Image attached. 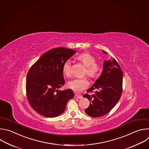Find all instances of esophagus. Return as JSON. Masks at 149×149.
<instances>
[{
	"label": "esophagus",
	"instance_id": "esophagus-1",
	"mask_svg": "<svg viewBox=\"0 0 149 149\" xmlns=\"http://www.w3.org/2000/svg\"><path fill=\"white\" fill-rule=\"evenodd\" d=\"M82 97L81 95H79V94H75L74 95V98L75 99H81Z\"/></svg>",
	"mask_w": 149,
	"mask_h": 149
}]
</instances>
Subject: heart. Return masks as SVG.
I'll use <instances>...</instances> for the list:
<instances>
[{"instance_id":"obj_1","label":"heart","mask_w":149,"mask_h":149,"mask_svg":"<svg viewBox=\"0 0 149 149\" xmlns=\"http://www.w3.org/2000/svg\"><path fill=\"white\" fill-rule=\"evenodd\" d=\"M77 60L80 61L85 66L86 74L91 77H95L99 73L100 68L96 63L95 57L91 53L85 52L79 54L76 57ZM71 62L70 61H66L64 62L62 66L63 74L69 77L71 74L70 72ZM89 83L86 77L74 79L68 83V86L76 92H80L88 86Z\"/></svg>"}]
</instances>
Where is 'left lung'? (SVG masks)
I'll list each match as a JSON object with an SVG mask.
<instances>
[{
    "label": "left lung",
    "instance_id": "obj_1",
    "mask_svg": "<svg viewBox=\"0 0 149 149\" xmlns=\"http://www.w3.org/2000/svg\"><path fill=\"white\" fill-rule=\"evenodd\" d=\"M102 52L106 55L107 53ZM123 72L115 59L111 57L104 61L103 70L93 85L87 90L93 95L85 94L83 97L90 100V105L85 113L93 117H99L107 114L119 100L122 93Z\"/></svg>",
    "mask_w": 149,
    "mask_h": 149
}]
</instances>
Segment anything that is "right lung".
I'll return each instance as SVG.
<instances>
[{
	"label": "right lung",
	"instance_id": "1",
	"mask_svg": "<svg viewBox=\"0 0 149 149\" xmlns=\"http://www.w3.org/2000/svg\"><path fill=\"white\" fill-rule=\"evenodd\" d=\"M76 53L65 47L52 49L43 54L29 70L27 97L31 107L39 114L46 117L61 115L68 102L74 97L72 89H58L65 83L63 65Z\"/></svg>",
	"mask_w": 149,
	"mask_h": 149
}]
</instances>
